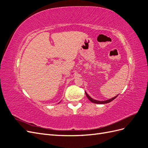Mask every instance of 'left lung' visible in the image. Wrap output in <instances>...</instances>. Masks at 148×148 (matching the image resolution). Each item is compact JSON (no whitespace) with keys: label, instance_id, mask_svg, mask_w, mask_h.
<instances>
[{"label":"left lung","instance_id":"obj_1","mask_svg":"<svg viewBox=\"0 0 148 148\" xmlns=\"http://www.w3.org/2000/svg\"><path fill=\"white\" fill-rule=\"evenodd\" d=\"M85 94H86V96H87L88 99L89 101H90L91 102H93V103H95V104H107V103H109V102H111V101H112L114 99H115V98L117 97V96H115L114 97H112V99H109V100L100 101H97V100L92 99V98H91L90 96H89L88 95V94L86 93V92H85Z\"/></svg>","mask_w":148,"mask_h":148}]
</instances>
